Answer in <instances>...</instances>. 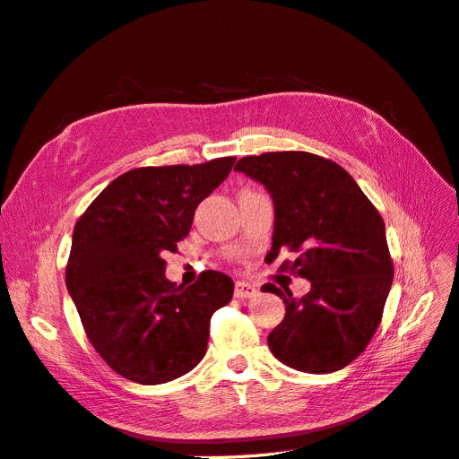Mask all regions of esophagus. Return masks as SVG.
I'll use <instances>...</instances> for the list:
<instances>
[{
	"label": "esophagus",
	"instance_id": "1",
	"mask_svg": "<svg viewBox=\"0 0 459 459\" xmlns=\"http://www.w3.org/2000/svg\"><path fill=\"white\" fill-rule=\"evenodd\" d=\"M258 295V289L251 283H245V281H238L235 283V297L238 299H253Z\"/></svg>",
	"mask_w": 459,
	"mask_h": 459
}]
</instances>
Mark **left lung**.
<instances>
[{
  "mask_svg": "<svg viewBox=\"0 0 459 459\" xmlns=\"http://www.w3.org/2000/svg\"><path fill=\"white\" fill-rule=\"evenodd\" d=\"M235 170L253 178L273 201L272 248L300 256L283 268L310 281L295 299L268 283L285 302L270 335L272 354L307 373H331L364 352L377 329L393 285L385 221L354 178L337 162L304 151L243 157Z\"/></svg>",
  "mask_w": 459,
  "mask_h": 459,
  "instance_id": "obj_1",
  "label": "left lung"
}]
</instances>
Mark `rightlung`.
I'll return each mask as SVG.
<instances>
[{"label": "right lung", "mask_w": 459, "mask_h": 459, "mask_svg": "<svg viewBox=\"0 0 459 459\" xmlns=\"http://www.w3.org/2000/svg\"><path fill=\"white\" fill-rule=\"evenodd\" d=\"M235 157L145 166L113 179L80 216L66 289L93 349L122 377L160 385L195 368L212 314L233 297L231 277L206 270L189 285L166 280V251L191 230L203 199Z\"/></svg>", "instance_id": "add662e5"}]
</instances>
